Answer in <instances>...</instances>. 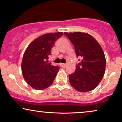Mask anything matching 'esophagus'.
<instances>
[{"mask_svg": "<svg viewBox=\"0 0 122 122\" xmlns=\"http://www.w3.org/2000/svg\"><path fill=\"white\" fill-rule=\"evenodd\" d=\"M61 66H62V68H65L66 66V64H61Z\"/></svg>", "mask_w": 122, "mask_h": 122, "instance_id": "esophagus-1", "label": "esophagus"}]
</instances>
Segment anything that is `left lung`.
I'll use <instances>...</instances> for the list:
<instances>
[{"label": "left lung", "mask_w": 122, "mask_h": 122, "mask_svg": "<svg viewBox=\"0 0 122 122\" xmlns=\"http://www.w3.org/2000/svg\"><path fill=\"white\" fill-rule=\"evenodd\" d=\"M73 45L77 57L81 58L75 72L69 75L71 86L80 92L94 89L100 83L106 71V57L97 41L86 33H64Z\"/></svg>", "instance_id": "left-lung-1"}]
</instances>
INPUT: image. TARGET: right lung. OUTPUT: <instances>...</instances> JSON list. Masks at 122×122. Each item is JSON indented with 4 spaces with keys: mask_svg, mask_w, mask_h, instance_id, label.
Instances as JSON below:
<instances>
[{
    "mask_svg": "<svg viewBox=\"0 0 122 122\" xmlns=\"http://www.w3.org/2000/svg\"><path fill=\"white\" fill-rule=\"evenodd\" d=\"M62 32L45 34L28 46L22 59V73L28 84L35 89L42 90L50 86L60 68L48 63L49 56L54 42Z\"/></svg>",
    "mask_w": 122,
    "mask_h": 122,
    "instance_id": "right-lung-1",
    "label": "right lung"
}]
</instances>
